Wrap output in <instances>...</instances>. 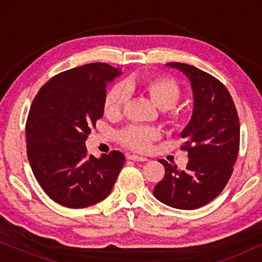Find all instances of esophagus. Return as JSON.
Instances as JSON below:
<instances>
[{"label": "esophagus", "mask_w": 262, "mask_h": 262, "mask_svg": "<svg viewBox=\"0 0 262 262\" xmlns=\"http://www.w3.org/2000/svg\"><path fill=\"white\" fill-rule=\"evenodd\" d=\"M127 159L135 161V162H145V161H148V159H146V157L137 156V155H128Z\"/></svg>", "instance_id": "esophagus-1"}]
</instances>
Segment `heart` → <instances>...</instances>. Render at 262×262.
Returning <instances> with one entry per match:
<instances>
[{
    "mask_svg": "<svg viewBox=\"0 0 262 262\" xmlns=\"http://www.w3.org/2000/svg\"><path fill=\"white\" fill-rule=\"evenodd\" d=\"M139 87L154 103L163 111L171 110L181 99V89L177 82L168 77H151L141 83L128 81L126 83H118L110 89L105 99V113L110 119H119L124 114L130 92ZM169 118L177 121V114H170ZM161 137L160 130L150 126H130L120 134V139L125 145L137 151H146L154 141Z\"/></svg>",
    "mask_w": 262,
    "mask_h": 262,
    "instance_id": "b5f03b06",
    "label": "heart"
}]
</instances>
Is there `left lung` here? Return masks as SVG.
I'll list each match as a JSON object with an SVG mask.
<instances>
[{
    "label": "left lung",
    "mask_w": 262,
    "mask_h": 262,
    "mask_svg": "<svg viewBox=\"0 0 262 262\" xmlns=\"http://www.w3.org/2000/svg\"><path fill=\"white\" fill-rule=\"evenodd\" d=\"M191 83L193 113L180 134L188 151L185 169L159 160L164 178L154 188L161 203L180 210L199 209L223 191L239 148V123L228 89L210 74L184 63H167Z\"/></svg>",
    "instance_id": "8db88e82"
}]
</instances>
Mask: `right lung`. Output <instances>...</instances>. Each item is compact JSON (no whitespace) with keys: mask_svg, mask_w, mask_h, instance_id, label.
Returning <instances> with one entry per match:
<instances>
[{"mask_svg":"<svg viewBox=\"0 0 262 262\" xmlns=\"http://www.w3.org/2000/svg\"><path fill=\"white\" fill-rule=\"evenodd\" d=\"M120 69L91 63L52 77L38 92L26 123L27 156L39 185L52 200L70 209L108 196L125 156L114 150L87 155L85 139L103 116L107 84Z\"/></svg>","mask_w":262,"mask_h":262,"instance_id":"1","label":"right lung"}]
</instances>
